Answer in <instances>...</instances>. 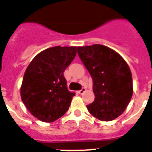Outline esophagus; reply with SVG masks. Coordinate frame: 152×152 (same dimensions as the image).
<instances>
[{
	"instance_id": "esophagus-1",
	"label": "esophagus",
	"mask_w": 152,
	"mask_h": 152,
	"mask_svg": "<svg viewBox=\"0 0 152 152\" xmlns=\"http://www.w3.org/2000/svg\"><path fill=\"white\" fill-rule=\"evenodd\" d=\"M85 91H86V89H85L84 87H83L81 90H79V91H77V93H78V94H83Z\"/></svg>"
}]
</instances>
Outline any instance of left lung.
Returning <instances> with one entry per match:
<instances>
[{"instance_id": "obj_1", "label": "left lung", "mask_w": 152, "mask_h": 152, "mask_svg": "<svg viewBox=\"0 0 152 152\" xmlns=\"http://www.w3.org/2000/svg\"><path fill=\"white\" fill-rule=\"evenodd\" d=\"M77 52L93 80L94 101L86 106L94 117L113 121L125 110L133 94L129 66L117 52L102 45L78 47Z\"/></svg>"}]
</instances>
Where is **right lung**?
Segmentation results:
<instances>
[{"mask_svg": "<svg viewBox=\"0 0 152 152\" xmlns=\"http://www.w3.org/2000/svg\"><path fill=\"white\" fill-rule=\"evenodd\" d=\"M76 55V47L47 48L37 55L25 70L21 100L42 121H55L69 110L75 94L67 89L63 72Z\"/></svg>", "mask_w": 152, "mask_h": 152, "instance_id": "1", "label": "right lung"}]
</instances>
